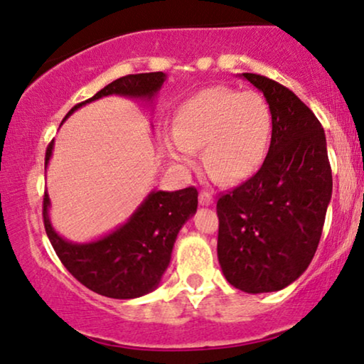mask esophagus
<instances>
[{"instance_id": "obj_1", "label": "esophagus", "mask_w": 364, "mask_h": 364, "mask_svg": "<svg viewBox=\"0 0 364 364\" xmlns=\"http://www.w3.org/2000/svg\"><path fill=\"white\" fill-rule=\"evenodd\" d=\"M198 200H200L202 205H210L213 202V193L208 192V191H202L198 193Z\"/></svg>"}]
</instances>
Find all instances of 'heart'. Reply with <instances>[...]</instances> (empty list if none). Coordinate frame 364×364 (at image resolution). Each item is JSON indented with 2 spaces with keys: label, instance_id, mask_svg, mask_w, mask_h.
I'll return each mask as SVG.
<instances>
[{
  "label": "heart",
  "instance_id": "1",
  "mask_svg": "<svg viewBox=\"0 0 364 364\" xmlns=\"http://www.w3.org/2000/svg\"><path fill=\"white\" fill-rule=\"evenodd\" d=\"M272 136V111L258 92L207 87L178 107L164 144L173 161L192 166L196 149L213 176L237 182L257 172Z\"/></svg>",
  "mask_w": 364,
  "mask_h": 364
}]
</instances>
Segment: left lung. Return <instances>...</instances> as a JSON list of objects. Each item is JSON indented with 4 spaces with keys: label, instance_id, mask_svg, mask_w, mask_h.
Here are the masks:
<instances>
[{
    "label": "left lung",
    "instance_id": "obj_1",
    "mask_svg": "<svg viewBox=\"0 0 364 364\" xmlns=\"http://www.w3.org/2000/svg\"><path fill=\"white\" fill-rule=\"evenodd\" d=\"M272 111V142L258 168L217 200V253L227 282L278 291L306 270L320 243L333 178L320 121L290 89L243 73Z\"/></svg>",
    "mask_w": 364,
    "mask_h": 364
}]
</instances>
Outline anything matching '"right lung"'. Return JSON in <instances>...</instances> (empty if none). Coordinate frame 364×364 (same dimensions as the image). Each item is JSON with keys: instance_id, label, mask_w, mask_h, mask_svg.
<instances>
[{"instance_id": "obj_1", "label": "right lung", "mask_w": 364, "mask_h": 364, "mask_svg": "<svg viewBox=\"0 0 364 364\" xmlns=\"http://www.w3.org/2000/svg\"><path fill=\"white\" fill-rule=\"evenodd\" d=\"M164 81V73L129 74L119 77L91 99L76 104L68 116L84 104L112 94L152 99ZM51 152L53 141L46 149L44 167L51 159ZM197 196L196 187L176 192L154 191L131 218L112 233L96 242L73 243L64 240L53 228L48 215L49 197L44 192L43 222L54 252L77 282L102 296L129 300L157 288L171 262L178 230L197 212Z\"/></svg>"}]
</instances>
